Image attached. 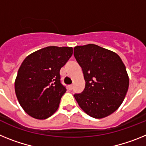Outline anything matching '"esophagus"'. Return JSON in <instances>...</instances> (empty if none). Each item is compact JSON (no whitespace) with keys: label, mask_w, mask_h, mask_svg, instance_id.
<instances>
[{"label":"esophagus","mask_w":146,"mask_h":146,"mask_svg":"<svg viewBox=\"0 0 146 146\" xmlns=\"http://www.w3.org/2000/svg\"><path fill=\"white\" fill-rule=\"evenodd\" d=\"M68 89H69L70 90H71L72 89H73V85L70 84V85H68Z\"/></svg>","instance_id":"obj_1"}]
</instances>
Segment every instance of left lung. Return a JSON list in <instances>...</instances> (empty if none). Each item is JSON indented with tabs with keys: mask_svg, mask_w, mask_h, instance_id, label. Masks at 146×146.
Returning <instances> with one entry per match:
<instances>
[{
	"mask_svg": "<svg viewBox=\"0 0 146 146\" xmlns=\"http://www.w3.org/2000/svg\"><path fill=\"white\" fill-rule=\"evenodd\" d=\"M73 54L86 82L83 92L74 95L77 103L91 117H107L126 97L129 78L125 64L116 53L94 44L76 46Z\"/></svg>",
	"mask_w": 146,
	"mask_h": 146,
	"instance_id": "obj_1",
	"label": "left lung"
}]
</instances>
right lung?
Here are the masks:
<instances>
[{
  "label": "right lung",
  "instance_id": "1",
  "mask_svg": "<svg viewBox=\"0 0 146 146\" xmlns=\"http://www.w3.org/2000/svg\"><path fill=\"white\" fill-rule=\"evenodd\" d=\"M73 54L71 47L48 46L29 55L15 82L19 104L31 117L44 120L58 110L66 88L59 71Z\"/></svg>",
  "mask_w": 146,
  "mask_h": 146
}]
</instances>
